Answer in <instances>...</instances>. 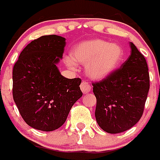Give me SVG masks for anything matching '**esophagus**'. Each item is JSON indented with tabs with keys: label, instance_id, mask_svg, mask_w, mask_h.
<instances>
[{
	"label": "esophagus",
	"instance_id": "1",
	"mask_svg": "<svg viewBox=\"0 0 160 160\" xmlns=\"http://www.w3.org/2000/svg\"><path fill=\"white\" fill-rule=\"evenodd\" d=\"M80 88H81L83 94H87V93H89L91 90V86H90V84L88 82L82 81L81 85H80Z\"/></svg>",
	"mask_w": 160,
	"mask_h": 160
}]
</instances>
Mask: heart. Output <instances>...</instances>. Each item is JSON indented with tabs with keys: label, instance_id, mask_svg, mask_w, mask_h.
Returning <instances> with one entry per match:
<instances>
[{
	"label": "heart",
	"instance_id": "1",
	"mask_svg": "<svg viewBox=\"0 0 160 160\" xmlns=\"http://www.w3.org/2000/svg\"><path fill=\"white\" fill-rule=\"evenodd\" d=\"M71 59L67 64L74 67V63L86 64V71L93 78H102L114 71L123 58V49L117 44L102 39L83 42L72 49Z\"/></svg>",
	"mask_w": 160,
	"mask_h": 160
}]
</instances>
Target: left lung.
I'll use <instances>...</instances> for the list:
<instances>
[{
	"label": "left lung",
	"instance_id": "obj_1",
	"mask_svg": "<svg viewBox=\"0 0 160 160\" xmlns=\"http://www.w3.org/2000/svg\"><path fill=\"white\" fill-rule=\"evenodd\" d=\"M131 55L118 69L93 82L95 118L106 132H123L139 121L150 88L147 61L131 42Z\"/></svg>",
	"mask_w": 160,
	"mask_h": 160
}]
</instances>
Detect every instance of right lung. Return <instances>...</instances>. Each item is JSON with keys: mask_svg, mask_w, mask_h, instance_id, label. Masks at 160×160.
Listing matches in <instances>:
<instances>
[{"mask_svg": "<svg viewBox=\"0 0 160 160\" xmlns=\"http://www.w3.org/2000/svg\"><path fill=\"white\" fill-rule=\"evenodd\" d=\"M66 39L46 35L32 41L12 69V97L31 128L52 131L64 124L73 105L82 96V80L63 77L56 64L62 58Z\"/></svg>", "mask_w": 160, "mask_h": 160, "instance_id": "right-lung-1", "label": "right lung"}]
</instances>
